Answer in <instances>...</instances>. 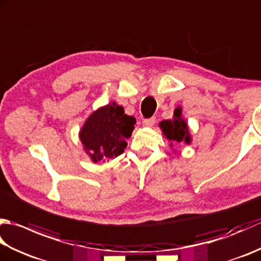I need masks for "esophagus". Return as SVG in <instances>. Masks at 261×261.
<instances>
[{
	"instance_id": "obj_1",
	"label": "esophagus",
	"mask_w": 261,
	"mask_h": 261,
	"mask_svg": "<svg viewBox=\"0 0 261 261\" xmlns=\"http://www.w3.org/2000/svg\"><path fill=\"white\" fill-rule=\"evenodd\" d=\"M154 122H156V120H154V118H150V119L143 120L142 124H143V126H146V127H151V126L154 124Z\"/></svg>"
}]
</instances>
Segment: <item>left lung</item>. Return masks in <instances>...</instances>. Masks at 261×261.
<instances>
[{
  "label": "left lung",
  "mask_w": 261,
  "mask_h": 261,
  "mask_svg": "<svg viewBox=\"0 0 261 261\" xmlns=\"http://www.w3.org/2000/svg\"><path fill=\"white\" fill-rule=\"evenodd\" d=\"M181 111L180 107H177L174 110L173 119L164 120L158 124L164 137L170 141V147H173V143L191 145L193 140L190 127H188L186 120L182 118Z\"/></svg>",
  "instance_id": "left-lung-1"
}]
</instances>
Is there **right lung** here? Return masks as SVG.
I'll use <instances>...</instances> for the list:
<instances>
[{"mask_svg": "<svg viewBox=\"0 0 261 261\" xmlns=\"http://www.w3.org/2000/svg\"><path fill=\"white\" fill-rule=\"evenodd\" d=\"M136 119L115 101L93 111L80 130L83 149L93 163H105L124 152Z\"/></svg>", "mask_w": 261, "mask_h": 261, "instance_id": "1", "label": "right lung"}]
</instances>
